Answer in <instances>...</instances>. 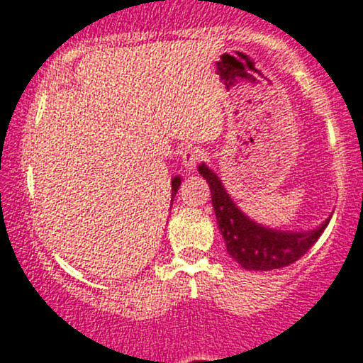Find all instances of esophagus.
I'll return each mask as SVG.
<instances>
[{
	"mask_svg": "<svg viewBox=\"0 0 363 363\" xmlns=\"http://www.w3.org/2000/svg\"><path fill=\"white\" fill-rule=\"evenodd\" d=\"M203 158H205V151L200 146L190 145V146L183 147L182 161H183V164H185V168L194 169Z\"/></svg>",
	"mask_w": 363,
	"mask_h": 363,
	"instance_id": "1",
	"label": "esophagus"
}]
</instances>
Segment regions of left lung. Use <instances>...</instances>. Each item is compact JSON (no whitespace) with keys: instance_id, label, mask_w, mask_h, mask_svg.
Returning a JSON list of instances; mask_svg holds the SVG:
<instances>
[{"instance_id":"1","label":"left lung","mask_w":363,"mask_h":363,"mask_svg":"<svg viewBox=\"0 0 363 363\" xmlns=\"http://www.w3.org/2000/svg\"><path fill=\"white\" fill-rule=\"evenodd\" d=\"M199 173L207 180L212 194V205L216 210L218 229L225 240L227 252L244 269L271 271L296 262L315 245L330 218L316 230L283 232L266 229L252 222L237 208L212 169L200 164Z\"/></svg>"}]
</instances>
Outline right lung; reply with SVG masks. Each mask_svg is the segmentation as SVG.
<instances>
[{
    "label": "right lung",
    "instance_id": "1",
    "mask_svg": "<svg viewBox=\"0 0 363 363\" xmlns=\"http://www.w3.org/2000/svg\"><path fill=\"white\" fill-rule=\"evenodd\" d=\"M180 183H182V178H180V177L173 178V180H172V196H173V195H177L178 186H180Z\"/></svg>",
    "mask_w": 363,
    "mask_h": 363
}]
</instances>
